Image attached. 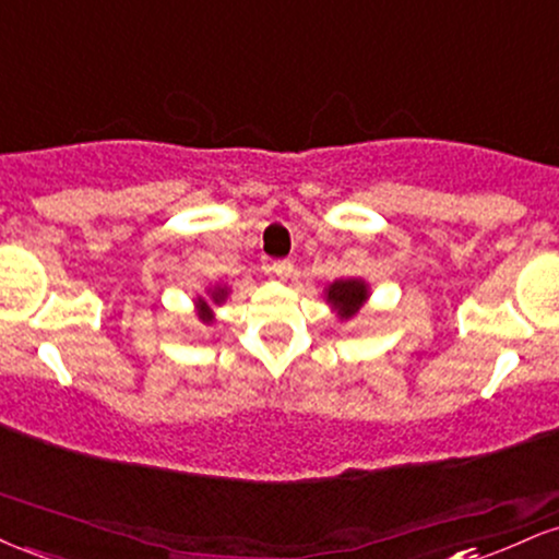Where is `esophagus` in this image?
Here are the masks:
<instances>
[{"label":"esophagus","mask_w":559,"mask_h":559,"mask_svg":"<svg viewBox=\"0 0 559 559\" xmlns=\"http://www.w3.org/2000/svg\"><path fill=\"white\" fill-rule=\"evenodd\" d=\"M269 269H272V272L274 274H277V277H282V280H285V277H290V274H293V261H274V264L272 266H269Z\"/></svg>","instance_id":"1"}]
</instances>
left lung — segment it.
<instances>
[{
    "mask_svg": "<svg viewBox=\"0 0 559 559\" xmlns=\"http://www.w3.org/2000/svg\"><path fill=\"white\" fill-rule=\"evenodd\" d=\"M369 282L360 277H347V280H334L332 285L324 287V300L326 306L337 313L340 321H350L358 317L360 308L369 300Z\"/></svg>",
    "mask_w": 559,
    "mask_h": 559,
    "instance_id": "left-lung-1",
    "label": "left lung"
}]
</instances>
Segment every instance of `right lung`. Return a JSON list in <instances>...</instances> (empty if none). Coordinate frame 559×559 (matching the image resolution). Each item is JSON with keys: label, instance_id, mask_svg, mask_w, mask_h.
I'll return each mask as SVG.
<instances>
[{"label": "right lung", "instance_id": "right-lung-1", "mask_svg": "<svg viewBox=\"0 0 559 559\" xmlns=\"http://www.w3.org/2000/svg\"><path fill=\"white\" fill-rule=\"evenodd\" d=\"M227 295H229L227 285H214L203 295H195L193 306H195V313H199V321H203V324H214V306L225 304Z\"/></svg>", "mask_w": 559, "mask_h": 559}]
</instances>
